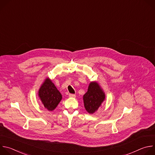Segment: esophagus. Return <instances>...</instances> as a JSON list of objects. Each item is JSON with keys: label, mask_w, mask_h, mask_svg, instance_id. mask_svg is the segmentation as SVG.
Wrapping results in <instances>:
<instances>
[{"label": "esophagus", "mask_w": 155, "mask_h": 155, "mask_svg": "<svg viewBox=\"0 0 155 155\" xmlns=\"http://www.w3.org/2000/svg\"><path fill=\"white\" fill-rule=\"evenodd\" d=\"M69 96L70 97H75V94H69Z\"/></svg>", "instance_id": "1"}]
</instances>
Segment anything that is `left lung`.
I'll return each mask as SVG.
<instances>
[{"label":"left lung","instance_id":"8db88e82","mask_svg":"<svg viewBox=\"0 0 155 155\" xmlns=\"http://www.w3.org/2000/svg\"><path fill=\"white\" fill-rule=\"evenodd\" d=\"M105 93L97 82L92 81L88 86L87 91L83 95V102L86 111L91 114L98 110L105 100Z\"/></svg>","mask_w":155,"mask_h":155}]
</instances>
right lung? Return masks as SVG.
<instances>
[{"label": "right lung", "instance_id": "obj_1", "mask_svg": "<svg viewBox=\"0 0 155 155\" xmlns=\"http://www.w3.org/2000/svg\"><path fill=\"white\" fill-rule=\"evenodd\" d=\"M38 96L45 107L49 111H53L62 99V95L51 80L47 78L38 91Z\"/></svg>", "mask_w": 155, "mask_h": 155}]
</instances>
